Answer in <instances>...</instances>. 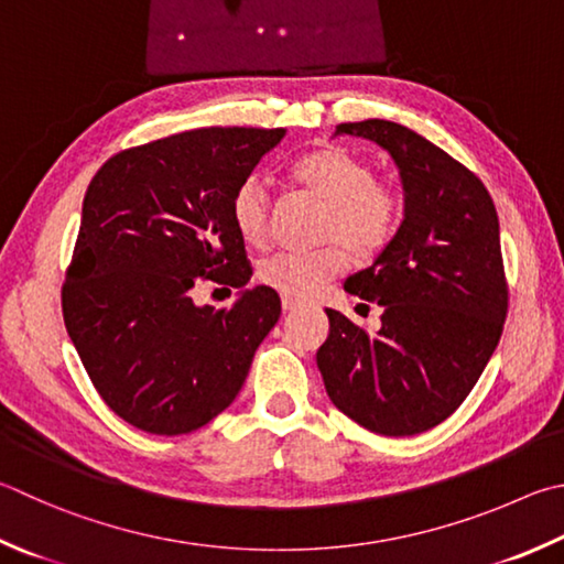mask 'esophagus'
I'll list each match as a JSON object with an SVG mask.
<instances>
[{"label": "esophagus", "mask_w": 564, "mask_h": 564, "mask_svg": "<svg viewBox=\"0 0 564 564\" xmlns=\"http://www.w3.org/2000/svg\"><path fill=\"white\" fill-rule=\"evenodd\" d=\"M281 305H283V313H293V311H299L303 303H301V301H295V299H291V295H283Z\"/></svg>", "instance_id": "1"}]
</instances>
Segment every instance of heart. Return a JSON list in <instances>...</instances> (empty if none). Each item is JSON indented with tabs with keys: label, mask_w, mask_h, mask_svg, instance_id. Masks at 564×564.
I'll return each mask as SVG.
<instances>
[{
	"label": "heart",
	"mask_w": 564,
	"mask_h": 564,
	"mask_svg": "<svg viewBox=\"0 0 564 564\" xmlns=\"http://www.w3.org/2000/svg\"><path fill=\"white\" fill-rule=\"evenodd\" d=\"M289 177L325 202L317 227L323 247L279 251L259 263V279L291 299H311L345 269L347 254L370 261L392 241L402 202L384 182L375 180L370 162L340 145H323L293 162ZM231 221L249 247L269 241V194L259 180H247L231 199Z\"/></svg>",
	"instance_id": "obj_1"
}]
</instances>
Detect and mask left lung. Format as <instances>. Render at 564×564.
Masks as SVG:
<instances>
[{"instance_id": "1", "label": "left lung", "mask_w": 564, "mask_h": 564, "mask_svg": "<svg viewBox=\"0 0 564 564\" xmlns=\"http://www.w3.org/2000/svg\"><path fill=\"white\" fill-rule=\"evenodd\" d=\"M335 135L372 140L392 155L404 219L370 269L345 281L347 293L380 305L382 327L370 335L327 308L317 370L352 422L384 436L422 434L456 412L503 333L496 204L474 172L399 122H340Z\"/></svg>"}]
</instances>
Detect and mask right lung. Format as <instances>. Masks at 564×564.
<instances>
[{"mask_svg": "<svg viewBox=\"0 0 564 564\" xmlns=\"http://www.w3.org/2000/svg\"><path fill=\"white\" fill-rule=\"evenodd\" d=\"M283 135L177 132L118 152L88 184L64 323L104 402L142 432L189 434L221 414L279 323V293L243 289L251 263L231 199ZM207 280L240 299L221 312L197 306L193 291Z\"/></svg>", "mask_w": 564, "mask_h": 564, "instance_id": "obj_1", "label": "right lung"}]
</instances>
